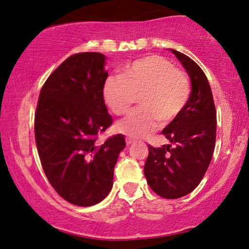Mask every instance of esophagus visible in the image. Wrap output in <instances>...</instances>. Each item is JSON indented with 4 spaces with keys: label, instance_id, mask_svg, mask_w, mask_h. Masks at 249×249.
Returning <instances> with one entry per match:
<instances>
[{
    "label": "esophagus",
    "instance_id": "obj_1",
    "mask_svg": "<svg viewBox=\"0 0 249 249\" xmlns=\"http://www.w3.org/2000/svg\"><path fill=\"white\" fill-rule=\"evenodd\" d=\"M125 142H126V145H130V144H133L134 142V140L132 137H125Z\"/></svg>",
    "mask_w": 249,
    "mask_h": 249
}]
</instances>
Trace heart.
<instances>
[{"mask_svg": "<svg viewBox=\"0 0 249 249\" xmlns=\"http://www.w3.org/2000/svg\"><path fill=\"white\" fill-rule=\"evenodd\" d=\"M190 82L183 71L176 69L158 54L137 59L125 67L122 75H109L103 98L115 115H124L141 95V105L117 123V129L130 137H146L160 124L177 119L190 98Z\"/></svg>", "mask_w": 249, "mask_h": 249, "instance_id": "b5f03b06", "label": "heart"}]
</instances>
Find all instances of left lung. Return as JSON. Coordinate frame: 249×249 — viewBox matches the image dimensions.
Here are the masks:
<instances>
[{"mask_svg": "<svg viewBox=\"0 0 249 249\" xmlns=\"http://www.w3.org/2000/svg\"><path fill=\"white\" fill-rule=\"evenodd\" d=\"M171 52L187 70L192 91L181 114L161 132L171 144L148 146L144 174L155 193L178 199L195 190L208 170L215 147L216 109L203 70L187 54Z\"/></svg>", "mask_w": 249, "mask_h": 249, "instance_id": "1", "label": "left lung"}]
</instances>
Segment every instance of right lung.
Listing matches in <instances>:
<instances>
[{
  "label": "right lung",
  "mask_w": 249,
  "mask_h": 249,
  "mask_svg": "<svg viewBox=\"0 0 249 249\" xmlns=\"http://www.w3.org/2000/svg\"><path fill=\"white\" fill-rule=\"evenodd\" d=\"M104 61L100 53L67 58L46 80L35 112V141L45 175L62 199L79 206L96 204L108 195L125 147L121 134L96 142L113 123L103 98Z\"/></svg>",
  "instance_id": "1"
}]
</instances>
